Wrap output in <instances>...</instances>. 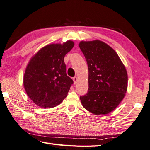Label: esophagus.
I'll list each match as a JSON object with an SVG mask.
<instances>
[{"mask_svg": "<svg viewBox=\"0 0 150 150\" xmlns=\"http://www.w3.org/2000/svg\"><path fill=\"white\" fill-rule=\"evenodd\" d=\"M73 82H74V84H77L78 81V78L77 77H74L73 78Z\"/></svg>", "mask_w": 150, "mask_h": 150, "instance_id": "esophagus-1", "label": "esophagus"}]
</instances>
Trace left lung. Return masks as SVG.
<instances>
[{
  "mask_svg": "<svg viewBox=\"0 0 150 150\" xmlns=\"http://www.w3.org/2000/svg\"><path fill=\"white\" fill-rule=\"evenodd\" d=\"M88 65V90L80 96L83 107L95 115H105L117 107L127 90L126 68L117 54L101 40L81 41Z\"/></svg>",
  "mask_w": 150,
  "mask_h": 150,
  "instance_id": "left-lung-1",
  "label": "left lung"
}]
</instances>
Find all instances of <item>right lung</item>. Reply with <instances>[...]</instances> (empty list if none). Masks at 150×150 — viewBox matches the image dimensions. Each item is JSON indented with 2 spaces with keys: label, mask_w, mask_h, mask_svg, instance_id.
<instances>
[{
  "label": "right lung",
  "mask_w": 150,
  "mask_h": 150,
  "mask_svg": "<svg viewBox=\"0 0 150 150\" xmlns=\"http://www.w3.org/2000/svg\"><path fill=\"white\" fill-rule=\"evenodd\" d=\"M73 47L71 40L62 45H48L29 61L23 86L29 98L38 106L52 108L66 98L73 81L67 75L64 57Z\"/></svg>",
  "instance_id": "obj_1"
}]
</instances>
